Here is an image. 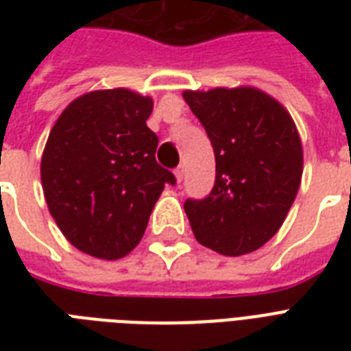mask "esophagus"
I'll use <instances>...</instances> for the list:
<instances>
[{"label":"esophagus","instance_id":"obj_1","mask_svg":"<svg viewBox=\"0 0 351 351\" xmlns=\"http://www.w3.org/2000/svg\"><path fill=\"white\" fill-rule=\"evenodd\" d=\"M175 178H176V182H178V184H180V182L184 180V167H176V169H175Z\"/></svg>","mask_w":351,"mask_h":351}]
</instances>
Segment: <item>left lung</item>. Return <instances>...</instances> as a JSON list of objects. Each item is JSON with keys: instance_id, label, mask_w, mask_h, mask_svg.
<instances>
[{"instance_id": "left-lung-1", "label": "left lung", "mask_w": 351, "mask_h": 351, "mask_svg": "<svg viewBox=\"0 0 351 351\" xmlns=\"http://www.w3.org/2000/svg\"><path fill=\"white\" fill-rule=\"evenodd\" d=\"M213 143L217 178L204 200H186L195 239L226 256L266 244L280 230L302 178V142L286 107L264 90L182 93Z\"/></svg>"}]
</instances>
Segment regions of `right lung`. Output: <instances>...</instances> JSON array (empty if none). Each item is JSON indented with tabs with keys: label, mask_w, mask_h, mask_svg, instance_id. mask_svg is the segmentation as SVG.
<instances>
[{
	"label": "right lung",
	"mask_w": 351,
	"mask_h": 351,
	"mask_svg": "<svg viewBox=\"0 0 351 351\" xmlns=\"http://www.w3.org/2000/svg\"><path fill=\"white\" fill-rule=\"evenodd\" d=\"M151 112V96L123 87L90 90L51 129L40 165L43 195L63 237L82 253L104 261L131 253L165 184H175L154 158Z\"/></svg>",
	"instance_id": "obj_1"
}]
</instances>
